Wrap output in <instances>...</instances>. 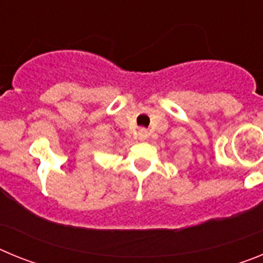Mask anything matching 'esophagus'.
<instances>
[{"label":"esophagus","instance_id":"obj_1","mask_svg":"<svg viewBox=\"0 0 263 263\" xmlns=\"http://www.w3.org/2000/svg\"><path fill=\"white\" fill-rule=\"evenodd\" d=\"M147 136H148V132L146 129H139L138 130V138L139 139H146L147 138Z\"/></svg>","mask_w":263,"mask_h":263}]
</instances>
